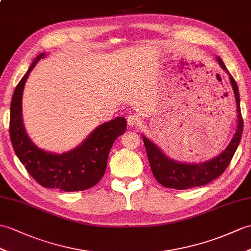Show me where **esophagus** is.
Listing matches in <instances>:
<instances>
[{"label": "esophagus", "instance_id": "obj_1", "mask_svg": "<svg viewBox=\"0 0 251 251\" xmlns=\"http://www.w3.org/2000/svg\"><path fill=\"white\" fill-rule=\"evenodd\" d=\"M138 121H139V119L137 118V115H130V116H128V118H127V123L129 126L137 125Z\"/></svg>", "mask_w": 251, "mask_h": 251}]
</instances>
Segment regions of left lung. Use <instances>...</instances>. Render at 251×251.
Listing matches in <instances>:
<instances>
[{
  "instance_id": "8db88e82",
  "label": "left lung",
  "mask_w": 251,
  "mask_h": 251,
  "mask_svg": "<svg viewBox=\"0 0 251 251\" xmlns=\"http://www.w3.org/2000/svg\"><path fill=\"white\" fill-rule=\"evenodd\" d=\"M219 66L224 69L229 75V80L232 86L233 93H234L235 102H236V113H237V127L236 131L233 136L230 143L228 144L223 152L214 158L203 161V162H180L176 159H172L167 156L161 149L156 145L152 140L142 135L145 150H147L148 158L151 169H152L153 176L157 179V182L165 186L167 188L174 189H189L199 186L206 185L213 179L217 178L225 172L226 167L229 166L230 161L234 155L235 151L241 142L242 132H243V120L241 115L240 106V93L238 87L226 69L224 61L219 56H216Z\"/></svg>"
}]
</instances>
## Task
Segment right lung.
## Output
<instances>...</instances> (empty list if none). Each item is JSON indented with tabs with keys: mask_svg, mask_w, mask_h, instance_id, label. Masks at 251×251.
Returning a JSON list of instances; mask_svg holds the SVG:
<instances>
[{
	"mask_svg": "<svg viewBox=\"0 0 251 251\" xmlns=\"http://www.w3.org/2000/svg\"><path fill=\"white\" fill-rule=\"evenodd\" d=\"M45 52L35 57L27 72L16 86L10 103L9 133L11 144L30 176L46 188L80 191L95 186L103 176L108 156L116 138L127 129L123 116L97 126L82 143L68 152L56 154L39 149L25 131L22 119V95L32 69Z\"/></svg>",
	"mask_w": 251,
	"mask_h": 251,
	"instance_id": "right-lung-1",
	"label": "right lung"
}]
</instances>
